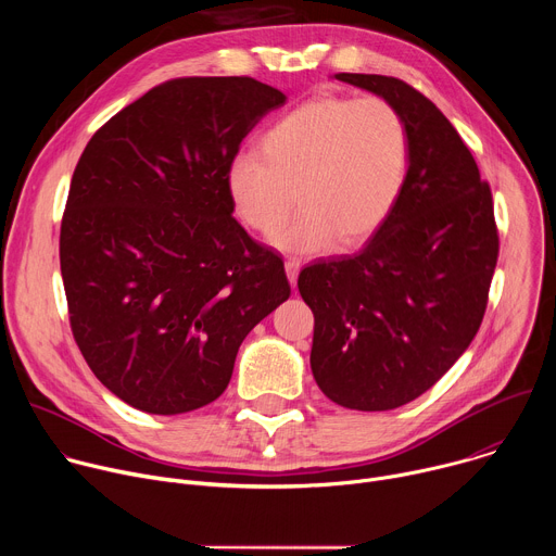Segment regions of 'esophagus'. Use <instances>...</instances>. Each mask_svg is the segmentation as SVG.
Listing matches in <instances>:
<instances>
[{
	"instance_id": "esophagus-1",
	"label": "esophagus",
	"mask_w": 556,
	"mask_h": 556,
	"mask_svg": "<svg viewBox=\"0 0 556 556\" xmlns=\"http://www.w3.org/2000/svg\"><path fill=\"white\" fill-rule=\"evenodd\" d=\"M299 270H301V264H299L296 260H288V262H286V275H288V279H290V286H296Z\"/></svg>"
}]
</instances>
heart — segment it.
Wrapping results in <instances>:
<instances>
[{
    "mask_svg": "<svg viewBox=\"0 0 556 556\" xmlns=\"http://www.w3.org/2000/svg\"><path fill=\"white\" fill-rule=\"evenodd\" d=\"M262 153L232 157L226 187L235 213L281 251L319 255L337 242L356 247L399 204L409 169L403 114L380 97H316L262 136Z\"/></svg>",
    "mask_w": 556,
    "mask_h": 556,
    "instance_id": "1",
    "label": "heart"
}]
</instances>
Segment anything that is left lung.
Masks as SVG:
<instances>
[{"label":"left lung","mask_w":556,"mask_h":556,"mask_svg":"<svg viewBox=\"0 0 556 556\" xmlns=\"http://www.w3.org/2000/svg\"><path fill=\"white\" fill-rule=\"evenodd\" d=\"M405 118L403 195L356 255L299 273L314 312L309 365L328 399L387 412L431 389L478 334L500 255L493 193L448 118L395 76L339 72Z\"/></svg>","instance_id":"8db88e82"}]
</instances>
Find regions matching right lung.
<instances>
[{
  "instance_id": "right-lung-1",
  "label": "right lung",
  "mask_w": 556,
  "mask_h": 556,
  "mask_svg": "<svg viewBox=\"0 0 556 556\" xmlns=\"http://www.w3.org/2000/svg\"><path fill=\"white\" fill-rule=\"evenodd\" d=\"M283 103L251 76L172 78L78 157L59 235L70 328L140 412L219 399L247 334L290 296L281 255L237 224L226 187L242 140Z\"/></svg>"
}]
</instances>
